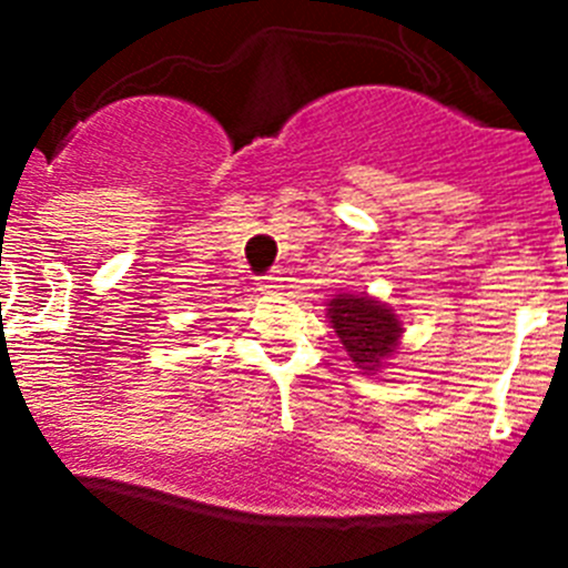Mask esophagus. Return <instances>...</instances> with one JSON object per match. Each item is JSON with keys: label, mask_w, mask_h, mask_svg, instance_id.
<instances>
[{"label": "esophagus", "mask_w": 568, "mask_h": 568, "mask_svg": "<svg viewBox=\"0 0 568 568\" xmlns=\"http://www.w3.org/2000/svg\"><path fill=\"white\" fill-rule=\"evenodd\" d=\"M281 275L278 273H270V275H261L258 278V290L261 293H278L281 287H284V284H281Z\"/></svg>", "instance_id": "obj_1"}]
</instances>
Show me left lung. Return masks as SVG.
<instances>
[{
    "mask_svg": "<svg viewBox=\"0 0 568 568\" xmlns=\"http://www.w3.org/2000/svg\"><path fill=\"white\" fill-rule=\"evenodd\" d=\"M327 318L349 361L364 373H378L400 344V318L393 307L366 293H338L327 304Z\"/></svg>",
    "mask_w": 568,
    "mask_h": 568,
    "instance_id": "obj_1",
    "label": "left lung"
}]
</instances>
